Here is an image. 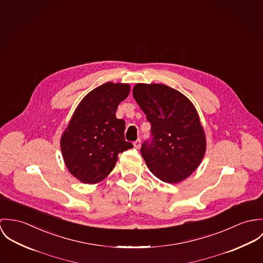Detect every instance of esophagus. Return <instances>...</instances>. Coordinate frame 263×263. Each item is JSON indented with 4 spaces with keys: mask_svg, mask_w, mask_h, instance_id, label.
<instances>
[{
    "mask_svg": "<svg viewBox=\"0 0 263 263\" xmlns=\"http://www.w3.org/2000/svg\"><path fill=\"white\" fill-rule=\"evenodd\" d=\"M133 144H134V147H135L136 149H138V148L140 147V145H141V140L138 138L136 141H134V143H133Z\"/></svg>",
    "mask_w": 263,
    "mask_h": 263,
    "instance_id": "1",
    "label": "esophagus"
}]
</instances>
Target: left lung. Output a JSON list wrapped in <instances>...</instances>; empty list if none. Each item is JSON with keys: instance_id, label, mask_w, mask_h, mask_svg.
<instances>
[{"instance_id": "obj_1", "label": "left lung", "mask_w": 263, "mask_h": 263, "mask_svg": "<svg viewBox=\"0 0 263 263\" xmlns=\"http://www.w3.org/2000/svg\"><path fill=\"white\" fill-rule=\"evenodd\" d=\"M133 97L151 125L150 139L140 149L148 168L168 183L185 179L200 165L205 151L196 108L178 90L159 84H137Z\"/></svg>"}]
</instances>
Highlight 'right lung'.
Returning <instances> with one entry per match:
<instances>
[{"label":"right lung","mask_w":263,"mask_h":263,"mask_svg":"<svg viewBox=\"0 0 263 263\" xmlns=\"http://www.w3.org/2000/svg\"><path fill=\"white\" fill-rule=\"evenodd\" d=\"M129 92L127 84L106 83L89 91L74 111L60 147L66 167L81 181L103 180L115 167L118 154L133 147L125 140V121L116 118Z\"/></svg>","instance_id":"1"}]
</instances>
